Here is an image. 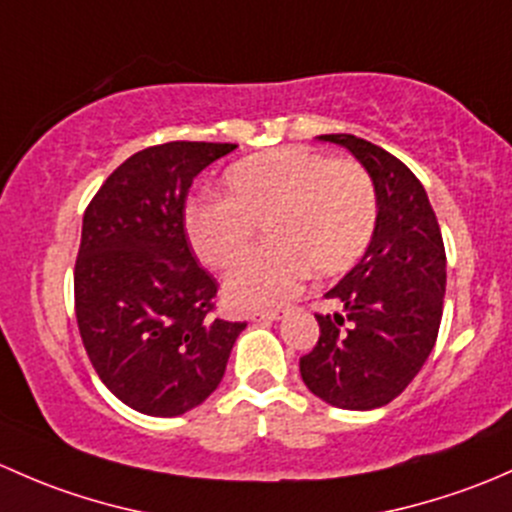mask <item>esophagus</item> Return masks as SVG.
<instances>
[{"instance_id": "esophagus-1", "label": "esophagus", "mask_w": 512, "mask_h": 512, "mask_svg": "<svg viewBox=\"0 0 512 512\" xmlns=\"http://www.w3.org/2000/svg\"><path fill=\"white\" fill-rule=\"evenodd\" d=\"M283 310H263V313H254L251 320H266V323H273V320H281Z\"/></svg>"}]
</instances>
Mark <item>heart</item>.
<instances>
[{"mask_svg":"<svg viewBox=\"0 0 512 512\" xmlns=\"http://www.w3.org/2000/svg\"><path fill=\"white\" fill-rule=\"evenodd\" d=\"M226 197L192 199L184 231L207 266L226 268L251 246L256 226L273 241L241 258L224 278V298L241 310L281 308L308 271L350 268L372 239L377 192L365 167L305 147L246 157L226 170Z\"/></svg>","mask_w":512,"mask_h":512,"instance_id":"b5f03b06","label":"heart"}]
</instances>
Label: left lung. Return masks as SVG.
<instances>
[{
  "label": "left lung",
  "mask_w": 512,
  "mask_h": 512,
  "mask_svg": "<svg viewBox=\"0 0 512 512\" xmlns=\"http://www.w3.org/2000/svg\"><path fill=\"white\" fill-rule=\"evenodd\" d=\"M352 152L377 192L365 256L325 293L318 345L300 357L305 387L337 409L384 407L434 350L446 293V251L426 189L404 162L355 135H318Z\"/></svg>",
  "instance_id": "1"
}]
</instances>
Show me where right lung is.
<instances>
[{"label":"right lung","instance_id":"1","mask_svg":"<svg viewBox=\"0 0 512 512\" xmlns=\"http://www.w3.org/2000/svg\"><path fill=\"white\" fill-rule=\"evenodd\" d=\"M236 145L165 142L135 152L83 214L73 273L83 347L105 387L147 416H179L219 387L246 323L212 318L217 281L184 231L194 177Z\"/></svg>","mask_w":512,"mask_h":512}]
</instances>
